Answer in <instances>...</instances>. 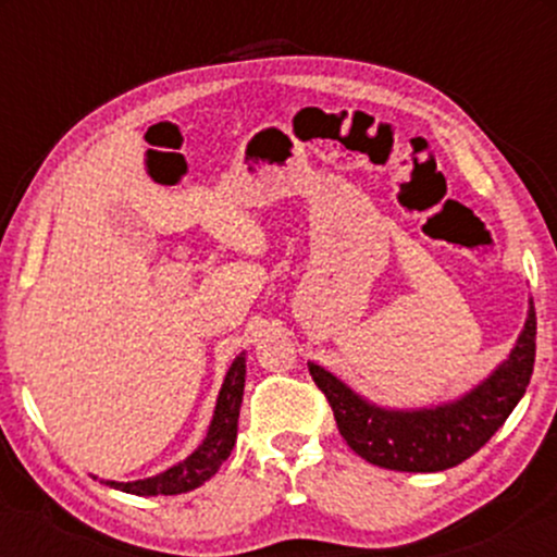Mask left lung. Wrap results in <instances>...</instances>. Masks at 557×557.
Wrapping results in <instances>:
<instances>
[{
    "label": "left lung",
    "instance_id": "1",
    "mask_svg": "<svg viewBox=\"0 0 557 557\" xmlns=\"http://www.w3.org/2000/svg\"><path fill=\"white\" fill-rule=\"evenodd\" d=\"M534 341L536 314L529 300L527 324L508 359L461 398L430 408L376 406L319 363L309 361V372L327 395L343 440L361 458L382 469L430 474L463 463L500 430L532 380Z\"/></svg>",
    "mask_w": 557,
    "mask_h": 557
}]
</instances>
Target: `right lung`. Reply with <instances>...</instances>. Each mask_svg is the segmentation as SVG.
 I'll list each match as a JSON object with an SVG mask.
<instances>
[{
    "instance_id": "1",
    "label": "right lung",
    "mask_w": 557,
    "mask_h": 557,
    "mask_svg": "<svg viewBox=\"0 0 557 557\" xmlns=\"http://www.w3.org/2000/svg\"><path fill=\"white\" fill-rule=\"evenodd\" d=\"M243 385H246V354L235 356V361L230 363L225 382H222L220 395H216L214 417L212 424H209L207 437H203V443L198 445L185 461L170 466L168 471L149 479H136V482H110V479H107L104 484L140 497L181 495V492L201 487V484L207 482V479H212L216 474V469L227 461L230 450H233L235 445V437H238Z\"/></svg>"
}]
</instances>
